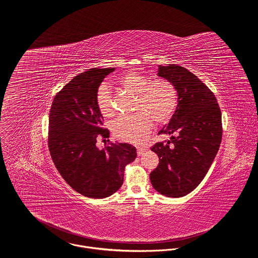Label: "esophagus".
<instances>
[{"instance_id": "esophagus-1", "label": "esophagus", "mask_w": 258, "mask_h": 258, "mask_svg": "<svg viewBox=\"0 0 258 258\" xmlns=\"http://www.w3.org/2000/svg\"><path fill=\"white\" fill-rule=\"evenodd\" d=\"M146 147H138L137 148V151H138V155H143L144 152L146 151Z\"/></svg>"}]
</instances>
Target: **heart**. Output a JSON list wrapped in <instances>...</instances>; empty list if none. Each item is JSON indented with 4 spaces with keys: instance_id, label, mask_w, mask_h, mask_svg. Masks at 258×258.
<instances>
[{
    "instance_id": "heart-1",
    "label": "heart",
    "mask_w": 258,
    "mask_h": 258,
    "mask_svg": "<svg viewBox=\"0 0 258 258\" xmlns=\"http://www.w3.org/2000/svg\"><path fill=\"white\" fill-rule=\"evenodd\" d=\"M118 84L121 89L136 96V114L117 118L112 123V133L123 142L142 144L151 131L152 121L164 124L171 118L177 106V91L168 81L157 80L150 83L135 71L125 72L119 78ZM96 101L104 117L114 115L112 97L106 85L98 89Z\"/></svg>"
}]
</instances>
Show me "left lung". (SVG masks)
I'll list each match as a JSON object with an SVG mask.
<instances>
[{
	"instance_id": "obj_1",
	"label": "left lung",
	"mask_w": 258,
	"mask_h": 258,
	"mask_svg": "<svg viewBox=\"0 0 258 258\" xmlns=\"http://www.w3.org/2000/svg\"><path fill=\"white\" fill-rule=\"evenodd\" d=\"M157 76L175 87L178 101L168 124L158 133L170 140L151 148L159 164L150 180L160 194L178 198L191 193L211 166L222 142V113L213 93L188 69L159 65Z\"/></svg>"
}]
</instances>
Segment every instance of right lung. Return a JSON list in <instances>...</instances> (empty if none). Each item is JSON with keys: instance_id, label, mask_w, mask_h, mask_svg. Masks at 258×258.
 I'll return each instance as SVG.
<instances>
[{"instance_id": "obj_1", "label": "right lung", "mask_w": 258, "mask_h": 258, "mask_svg": "<svg viewBox=\"0 0 258 258\" xmlns=\"http://www.w3.org/2000/svg\"><path fill=\"white\" fill-rule=\"evenodd\" d=\"M115 68H92L73 78L55 96L49 116V150L68 185L78 193L102 199L115 193L123 182L126 164L137 150L126 143L108 144L99 149L97 137H109L102 127L97 92Z\"/></svg>"}]
</instances>
